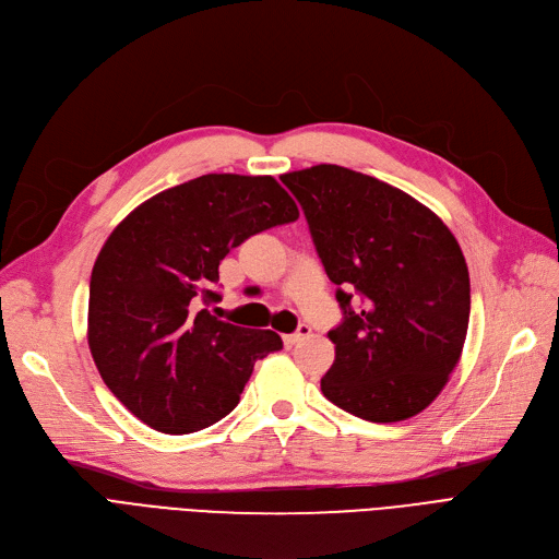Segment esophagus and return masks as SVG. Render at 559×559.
Segmentation results:
<instances>
[{
	"label": "esophagus",
	"mask_w": 559,
	"mask_h": 559,
	"mask_svg": "<svg viewBox=\"0 0 559 559\" xmlns=\"http://www.w3.org/2000/svg\"><path fill=\"white\" fill-rule=\"evenodd\" d=\"M308 335H310V326H308V324H299V329H297L295 333L283 335V343H285V347H293V345L299 343V340H304V337H308Z\"/></svg>",
	"instance_id": "obj_1"
}]
</instances>
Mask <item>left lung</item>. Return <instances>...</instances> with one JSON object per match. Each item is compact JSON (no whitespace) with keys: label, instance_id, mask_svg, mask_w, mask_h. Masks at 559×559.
<instances>
[{"label":"left lung","instance_id":"obj_1","mask_svg":"<svg viewBox=\"0 0 559 559\" xmlns=\"http://www.w3.org/2000/svg\"><path fill=\"white\" fill-rule=\"evenodd\" d=\"M281 180L301 203L345 314L329 331L335 360L324 397L370 423L420 414L443 391L468 331L471 278L454 235L402 189L345 166Z\"/></svg>","mask_w":559,"mask_h":559}]
</instances>
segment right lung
<instances>
[{
  "mask_svg": "<svg viewBox=\"0 0 559 559\" xmlns=\"http://www.w3.org/2000/svg\"><path fill=\"white\" fill-rule=\"evenodd\" d=\"M297 219L272 176L207 174L155 193L114 228L91 272L88 347L130 414L164 433L230 414L253 362L283 340L222 322L201 304L222 299L212 287L230 249Z\"/></svg>",
  "mask_w": 559,
  "mask_h": 559,
  "instance_id": "right-lung-1",
  "label": "right lung"
}]
</instances>
